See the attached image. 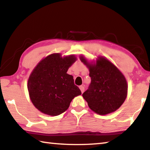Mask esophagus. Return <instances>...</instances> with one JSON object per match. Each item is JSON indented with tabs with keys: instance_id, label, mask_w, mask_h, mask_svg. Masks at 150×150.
I'll return each mask as SVG.
<instances>
[{
	"instance_id": "1",
	"label": "esophagus",
	"mask_w": 150,
	"mask_h": 150,
	"mask_svg": "<svg viewBox=\"0 0 150 150\" xmlns=\"http://www.w3.org/2000/svg\"><path fill=\"white\" fill-rule=\"evenodd\" d=\"M79 88H80V90H81V93H83V91H85V87H84V86H83V85L80 86Z\"/></svg>"
}]
</instances>
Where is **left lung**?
Instances as JSON below:
<instances>
[{
	"instance_id": "left-lung-1",
	"label": "left lung",
	"mask_w": 150,
	"mask_h": 150,
	"mask_svg": "<svg viewBox=\"0 0 150 150\" xmlns=\"http://www.w3.org/2000/svg\"><path fill=\"white\" fill-rule=\"evenodd\" d=\"M79 58L88 67L91 78L89 87L83 94L88 107L100 115L116 111L128 94V84L122 73L103 56H98L95 62H91L83 55Z\"/></svg>"
}]
</instances>
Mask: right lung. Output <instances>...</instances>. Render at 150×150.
Masks as SVG:
<instances>
[{
  "label": "right lung",
  "mask_w": 150,
  "mask_h": 150,
  "mask_svg": "<svg viewBox=\"0 0 150 150\" xmlns=\"http://www.w3.org/2000/svg\"><path fill=\"white\" fill-rule=\"evenodd\" d=\"M75 55L62 56L52 54L38 63L30 75L28 90L33 105L38 110L50 116L59 115L67 110L71 100L81 95L68 69L74 63Z\"/></svg>",
  "instance_id": "1"
}]
</instances>
